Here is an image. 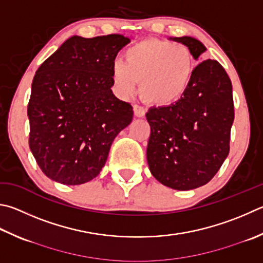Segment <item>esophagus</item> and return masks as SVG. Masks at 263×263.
I'll return each mask as SVG.
<instances>
[{
	"mask_svg": "<svg viewBox=\"0 0 263 263\" xmlns=\"http://www.w3.org/2000/svg\"><path fill=\"white\" fill-rule=\"evenodd\" d=\"M133 111H135V115L137 117H144L145 114H146L145 109L142 108L141 106H138V104H135V106H133Z\"/></svg>",
	"mask_w": 263,
	"mask_h": 263,
	"instance_id": "1",
	"label": "esophagus"
}]
</instances>
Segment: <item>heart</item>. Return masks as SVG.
Masks as SVG:
<instances>
[{"instance_id":"obj_1","label":"heart","mask_w":263,"mask_h":263,"mask_svg":"<svg viewBox=\"0 0 263 263\" xmlns=\"http://www.w3.org/2000/svg\"><path fill=\"white\" fill-rule=\"evenodd\" d=\"M125 62L111 65V82L118 97L136 92L155 106H170L185 94L194 71L192 51L183 44L149 39L138 42L124 52Z\"/></svg>"}]
</instances>
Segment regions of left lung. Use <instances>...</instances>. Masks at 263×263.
Returning a JSON list of instances; mask_svg holds the SVG:
<instances>
[{
    "label": "left lung",
    "instance_id": "8db88e82",
    "mask_svg": "<svg viewBox=\"0 0 263 263\" xmlns=\"http://www.w3.org/2000/svg\"><path fill=\"white\" fill-rule=\"evenodd\" d=\"M173 40L187 46L195 60L206 51L192 36ZM146 118L152 175L170 189H197L216 175L230 151L235 119L231 80L217 61H202L183 97L170 106L151 108Z\"/></svg>",
    "mask_w": 263,
    "mask_h": 263
}]
</instances>
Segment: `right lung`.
I'll return each mask as SVG.
<instances>
[{
	"mask_svg": "<svg viewBox=\"0 0 263 263\" xmlns=\"http://www.w3.org/2000/svg\"><path fill=\"white\" fill-rule=\"evenodd\" d=\"M130 39L121 34L71 36L33 78L28 145L47 177L80 185L102 170L133 108L111 90V65Z\"/></svg>",
	"mask_w": 263,
	"mask_h": 263,
	"instance_id": "1",
	"label": "right lung"
}]
</instances>
